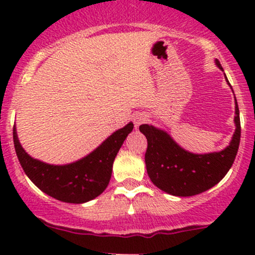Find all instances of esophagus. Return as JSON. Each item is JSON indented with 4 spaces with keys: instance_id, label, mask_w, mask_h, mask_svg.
<instances>
[{
    "instance_id": "esophagus-1",
    "label": "esophagus",
    "mask_w": 255,
    "mask_h": 255,
    "mask_svg": "<svg viewBox=\"0 0 255 255\" xmlns=\"http://www.w3.org/2000/svg\"><path fill=\"white\" fill-rule=\"evenodd\" d=\"M146 121H147V115L144 113H136L133 118V122L135 125V127H139L140 125L145 124Z\"/></svg>"
}]
</instances>
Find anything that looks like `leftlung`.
Segmentation results:
<instances>
[{
	"label": "left lung",
	"mask_w": 255,
	"mask_h": 255,
	"mask_svg": "<svg viewBox=\"0 0 255 255\" xmlns=\"http://www.w3.org/2000/svg\"><path fill=\"white\" fill-rule=\"evenodd\" d=\"M216 64L223 69L218 60ZM235 114L236 129L230 145L223 151L207 154L184 151L165 131L153 126H140V131L147 139L146 170L154 186L176 197H192L217 184L229 171L238 154L241 137L238 102Z\"/></svg>",
	"instance_id": "8db88e82"
}]
</instances>
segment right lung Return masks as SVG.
Here are the masks:
<instances>
[{"label": "right lung", "instance_id": "1", "mask_svg": "<svg viewBox=\"0 0 255 255\" xmlns=\"http://www.w3.org/2000/svg\"><path fill=\"white\" fill-rule=\"evenodd\" d=\"M133 127L130 122L116 130L89 156L67 165H50L31 158L20 145L15 127L14 147L26 175L40 191L64 203L83 204L98 197L108 187L116 154Z\"/></svg>", "mask_w": 255, "mask_h": 255}]
</instances>
